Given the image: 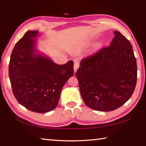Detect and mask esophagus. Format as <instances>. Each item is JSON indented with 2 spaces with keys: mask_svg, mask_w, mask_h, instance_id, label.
<instances>
[{
  "mask_svg": "<svg viewBox=\"0 0 146 146\" xmlns=\"http://www.w3.org/2000/svg\"><path fill=\"white\" fill-rule=\"evenodd\" d=\"M79 67H80V64H79V63L77 62H75V64H74V67H73L74 73L76 72V71H77Z\"/></svg>",
  "mask_w": 146,
  "mask_h": 146,
  "instance_id": "esophagus-1",
  "label": "esophagus"
}]
</instances>
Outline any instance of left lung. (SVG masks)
<instances>
[{"label":"left lung","instance_id":"left-lung-1","mask_svg":"<svg viewBox=\"0 0 146 146\" xmlns=\"http://www.w3.org/2000/svg\"><path fill=\"white\" fill-rule=\"evenodd\" d=\"M110 46L82 59L75 73L86 105L111 111L131 97L137 84V66L130 42L119 31Z\"/></svg>","mask_w":146,"mask_h":146}]
</instances>
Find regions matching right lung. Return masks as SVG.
Segmentation results:
<instances>
[{
	"instance_id": "add662e5",
	"label": "right lung",
	"mask_w": 146,
	"mask_h": 146,
	"mask_svg": "<svg viewBox=\"0 0 146 146\" xmlns=\"http://www.w3.org/2000/svg\"><path fill=\"white\" fill-rule=\"evenodd\" d=\"M38 31H28L15 44L9 64L13 95L20 104L43 113L56 108L61 91L73 75V62L58 65L40 52Z\"/></svg>"
}]
</instances>
